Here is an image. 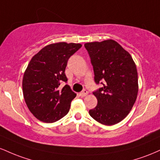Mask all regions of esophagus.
Instances as JSON below:
<instances>
[{
	"label": "esophagus",
	"instance_id": "34e87169",
	"mask_svg": "<svg viewBox=\"0 0 160 160\" xmlns=\"http://www.w3.org/2000/svg\"><path fill=\"white\" fill-rule=\"evenodd\" d=\"M87 94H88V91L86 90V89H83V90L80 93V95L81 97H85Z\"/></svg>",
	"mask_w": 160,
	"mask_h": 160
}]
</instances>
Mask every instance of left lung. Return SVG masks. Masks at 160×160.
<instances>
[{
  "label": "left lung",
  "mask_w": 160,
  "mask_h": 160,
  "mask_svg": "<svg viewBox=\"0 0 160 160\" xmlns=\"http://www.w3.org/2000/svg\"><path fill=\"white\" fill-rule=\"evenodd\" d=\"M84 47L90 57L95 83L102 86L93 92L98 104L89 110V115L106 126L118 123L136 101V65L131 55L113 40L86 43Z\"/></svg>",
  "instance_id": "left-lung-1"
}]
</instances>
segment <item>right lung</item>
<instances>
[{
    "instance_id": "add662e5",
    "label": "right lung",
    "mask_w": 160,
    "mask_h": 160,
    "mask_svg": "<svg viewBox=\"0 0 160 160\" xmlns=\"http://www.w3.org/2000/svg\"><path fill=\"white\" fill-rule=\"evenodd\" d=\"M80 43L65 42L43 47L33 56L22 80L23 95L29 111L44 122H54L68 113L76 94L67 82L65 71L68 61L80 47Z\"/></svg>"
}]
</instances>
